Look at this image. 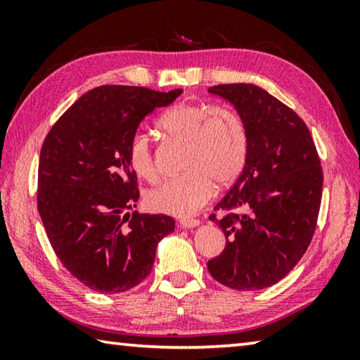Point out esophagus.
<instances>
[{
    "label": "esophagus",
    "mask_w": 360,
    "mask_h": 360,
    "mask_svg": "<svg viewBox=\"0 0 360 360\" xmlns=\"http://www.w3.org/2000/svg\"><path fill=\"white\" fill-rule=\"evenodd\" d=\"M200 224L198 219H193V217H184V219H179V225L184 229H193L197 227Z\"/></svg>",
    "instance_id": "1"
}]
</instances>
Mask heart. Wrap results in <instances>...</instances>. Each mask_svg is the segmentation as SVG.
<instances>
[{
	"mask_svg": "<svg viewBox=\"0 0 360 360\" xmlns=\"http://www.w3.org/2000/svg\"><path fill=\"white\" fill-rule=\"evenodd\" d=\"M158 127L169 141L186 144L181 162L186 173L146 193V203L152 211L191 216L208 202L214 184L219 188L231 186L246 167L248 127L231 109L212 103L182 101L160 115ZM127 157L139 178L157 181V155L148 133H133Z\"/></svg>",
	"mask_w": 360,
	"mask_h": 360,
	"instance_id": "1",
	"label": "heart"
}]
</instances>
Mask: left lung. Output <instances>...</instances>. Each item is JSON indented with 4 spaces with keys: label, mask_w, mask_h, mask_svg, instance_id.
<instances>
[{
    "label": "left lung",
    "mask_w": 360,
    "mask_h": 360,
    "mask_svg": "<svg viewBox=\"0 0 360 360\" xmlns=\"http://www.w3.org/2000/svg\"><path fill=\"white\" fill-rule=\"evenodd\" d=\"M229 100L249 133L246 167L210 214L225 248L208 260L230 289L259 290L288 275L313 240L322 198V167L311 133L289 106L252 84L210 87Z\"/></svg>",
    "instance_id": "obj_1"
}]
</instances>
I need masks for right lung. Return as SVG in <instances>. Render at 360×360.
Segmentation results:
<instances>
[{"label": "right lung", "instance_id": "add662e5", "mask_svg": "<svg viewBox=\"0 0 360 360\" xmlns=\"http://www.w3.org/2000/svg\"><path fill=\"white\" fill-rule=\"evenodd\" d=\"M181 94L101 85L66 109L42 143L39 216L60 262L89 289L135 288L150 273L158 241L174 230L167 214H130L139 191L127 149L146 115Z\"/></svg>", "mask_w": 360, "mask_h": 360}]
</instances>
